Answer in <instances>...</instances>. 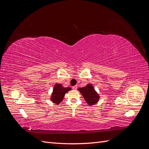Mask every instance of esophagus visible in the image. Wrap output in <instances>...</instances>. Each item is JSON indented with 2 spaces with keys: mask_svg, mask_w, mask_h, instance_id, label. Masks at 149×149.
<instances>
[{
  "mask_svg": "<svg viewBox=\"0 0 149 149\" xmlns=\"http://www.w3.org/2000/svg\"><path fill=\"white\" fill-rule=\"evenodd\" d=\"M77 88H78L77 85H75V86H74L72 87V88H73V89H74V90H76V89H77Z\"/></svg>",
  "mask_w": 149,
  "mask_h": 149,
  "instance_id": "34e87169",
  "label": "esophagus"
}]
</instances>
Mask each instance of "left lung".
I'll use <instances>...</instances> for the list:
<instances>
[{
  "instance_id": "1",
  "label": "left lung",
  "mask_w": 149,
  "mask_h": 149,
  "mask_svg": "<svg viewBox=\"0 0 149 149\" xmlns=\"http://www.w3.org/2000/svg\"><path fill=\"white\" fill-rule=\"evenodd\" d=\"M78 90L82 94L85 101L90 106L94 105L100 100V96L98 95L91 84H89L83 88H79Z\"/></svg>"
}]
</instances>
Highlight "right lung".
<instances>
[{
    "mask_svg": "<svg viewBox=\"0 0 149 149\" xmlns=\"http://www.w3.org/2000/svg\"><path fill=\"white\" fill-rule=\"evenodd\" d=\"M71 89V88H64L60 84H55L54 86V89L51 96V100L54 103H56V104H60L63 100V97L65 94L70 91Z\"/></svg>",
    "mask_w": 149,
    "mask_h": 149,
    "instance_id": "1",
    "label": "right lung"
}]
</instances>
